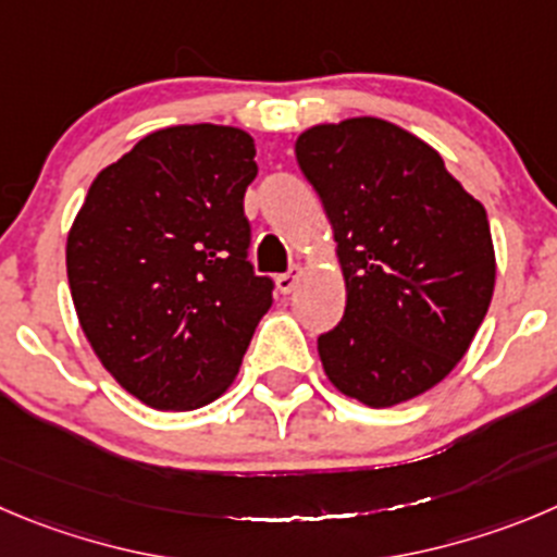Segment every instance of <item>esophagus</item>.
Returning <instances> with one entry per match:
<instances>
[{
  "mask_svg": "<svg viewBox=\"0 0 557 557\" xmlns=\"http://www.w3.org/2000/svg\"><path fill=\"white\" fill-rule=\"evenodd\" d=\"M299 277H302V269H299V267H290L288 272L280 274V277H277L280 294H290V290L296 288V283H299Z\"/></svg>",
  "mask_w": 557,
  "mask_h": 557,
  "instance_id": "obj_1",
  "label": "esophagus"
}]
</instances>
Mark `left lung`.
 Instances as JSON below:
<instances>
[{"label":"left lung","mask_w":557,"mask_h":557,"mask_svg":"<svg viewBox=\"0 0 557 557\" xmlns=\"http://www.w3.org/2000/svg\"><path fill=\"white\" fill-rule=\"evenodd\" d=\"M296 161L319 191L346 277V310L319 335L341 393L393 407L443 382L495 290L486 208L443 156L379 117L313 126Z\"/></svg>","instance_id":"8db88e82"}]
</instances>
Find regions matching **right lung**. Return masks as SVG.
<instances>
[{"label": "right lung", "instance_id": "add662e5", "mask_svg": "<svg viewBox=\"0 0 557 557\" xmlns=\"http://www.w3.org/2000/svg\"><path fill=\"white\" fill-rule=\"evenodd\" d=\"M255 175L242 128H161L98 173L67 233L82 330L148 407L184 412L222 396L272 308V277L249 261Z\"/></svg>", "mask_w": 557, "mask_h": 557}]
</instances>
